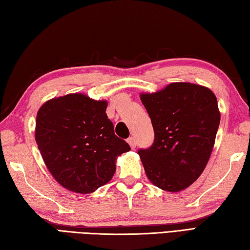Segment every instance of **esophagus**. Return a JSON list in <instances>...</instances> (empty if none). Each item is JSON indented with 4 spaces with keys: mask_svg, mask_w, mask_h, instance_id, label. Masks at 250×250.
Masks as SVG:
<instances>
[{
    "mask_svg": "<svg viewBox=\"0 0 250 250\" xmlns=\"http://www.w3.org/2000/svg\"><path fill=\"white\" fill-rule=\"evenodd\" d=\"M128 143H129V145H130V147L132 148V149H134V148L136 147V142H135V139L134 137H129L128 139Z\"/></svg>",
    "mask_w": 250,
    "mask_h": 250,
    "instance_id": "esophagus-1",
    "label": "esophagus"
}]
</instances>
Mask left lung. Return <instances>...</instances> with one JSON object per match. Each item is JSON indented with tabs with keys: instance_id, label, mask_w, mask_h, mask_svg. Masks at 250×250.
<instances>
[{
	"instance_id": "left-lung-1",
	"label": "left lung",
	"mask_w": 250,
	"mask_h": 250,
	"mask_svg": "<svg viewBox=\"0 0 250 250\" xmlns=\"http://www.w3.org/2000/svg\"><path fill=\"white\" fill-rule=\"evenodd\" d=\"M141 100L155 131L153 144L137 151L148 179L168 192L188 188L213 151L220 122L216 95L200 84L173 83Z\"/></svg>"
}]
</instances>
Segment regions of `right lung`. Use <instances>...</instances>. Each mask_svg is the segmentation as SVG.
<instances>
[{"mask_svg":"<svg viewBox=\"0 0 250 250\" xmlns=\"http://www.w3.org/2000/svg\"><path fill=\"white\" fill-rule=\"evenodd\" d=\"M107 101L71 93L47 101L37 111L35 141L47 168L62 187L91 193L107 184L116 159L131 150L115 135Z\"/></svg>","mask_w":250,"mask_h":250,"instance_id":"right-lung-1","label":"right lung"}]
</instances>
